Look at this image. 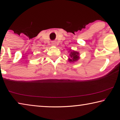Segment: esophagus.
<instances>
[{
    "label": "esophagus",
    "mask_w": 120,
    "mask_h": 120,
    "mask_svg": "<svg viewBox=\"0 0 120 120\" xmlns=\"http://www.w3.org/2000/svg\"><path fill=\"white\" fill-rule=\"evenodd\" d=\"M51 45L53 46H55L56 45V42L55 41H52L51 42Z\"/></svg>",
    "instance_id": "34e87169"
}]
</instances>
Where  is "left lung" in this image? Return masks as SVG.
Returning a JSON list of instances; mask_svg holds the SVG:
<instances>
[{"label":"left lung","instance_id":"obj_1","mask_svg":"<svg viewBox=\"0 0 120 120\" xmlns=\"http://www.w3.org/2000/svg\"><path fill=\"white\" fill-rule=\"evenodd\" d=\"M71 50H70V51ZM70 58L69 59V61L74 62L77 61L79 59V52L75 51H72L70 52L69 54Z\"/></svg>","mask_w":120,"mask_h":120}]
</instances>
